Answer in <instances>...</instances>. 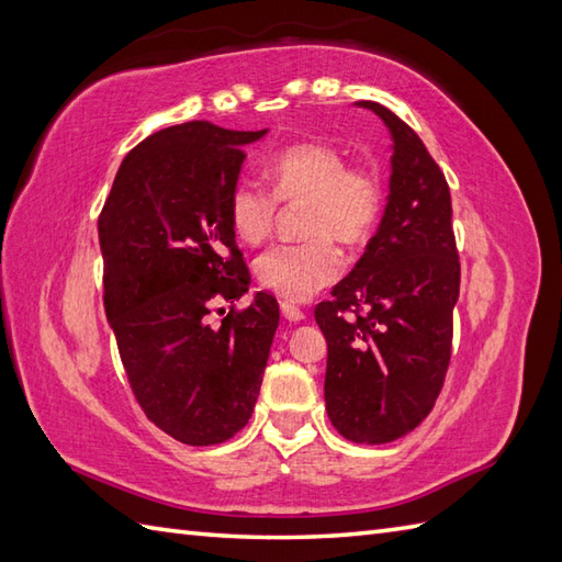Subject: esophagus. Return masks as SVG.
<instances>
[{
  "label": "esophagus",
  "mask_w": 562,
  "mask_h": 562,
  "mask_svg": "<svg viewBox=\"0 0 562 562\" xmlns=\"http://www.w3.org/2000/svg\"><path fill=\"white\" fill-rule=\"evenodd\" d=\"M280 311H282L284 321H290V323L304 321V311L299 308V306H294V304H290V302H282V304H280Z\"/></svg>",
  "instance_id": "1"
}]
</instances>
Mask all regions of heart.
Instances as JSON below:
<instances>
[{"instance_id": "b5f03b06", "label": "heart", "mask_w": 562, "mask_h": 562, "mask_svg": "<svg viewBox=\"0 0 562 562\" xmlns=\"http://www.w3.org/2000/svg\"><path fill=\"white\" fill-rule=\"evenodd\" d=\"M270 189L239 181L229 193L227 217L246 244L263 241L276 222L278 201L304 207V232L311 239L278 244L254 260L260 286L290 302H306L342 272L345 246L367 244L381 222L385 187L371 167L349 165L347 155L328 143H296L266 167Z\"/></svg>"}]
</instances>
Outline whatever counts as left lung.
I'll return each instance as SVG.
<instances>
[{
  "mask_svg": "<svg viewBox=\"0 0 562 562\" xmlns=\"http://www.w3.org/2000/svg\"><path fill=\"white\" fill-rule=\"evenodd\" d=\"M381 116L393 138L390 193L378 232L349 276L316 306L328 340L325 409L351 442L397 440L434 409L450 363L460 256L448 181L424 140L395 112Z\"/></svg>",
  "mask_w": 562,
  "mask_h": 562,
  "instance_id": "left-lung-1",
  "label": "left lung"
}]
</instances>
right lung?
I'll list each match as a JSON object with an SVG mask.
<instances>
[{
  "label": "right lung",
  "instance_id": "add662e5",
  "mask_svg": "<svg viewBox=\"0 0 562 562\" xmlns=\"http://www.w3.org/2000/svg\"><path fill=\"white\" fill-rule=\"evenodd\" d=\"M266 134L162 128L126 155L98 220L104 313L128 383L148 419L187 446L225 442L249 424L280 323L266 292L211 323L217 302L249 292L227 203L244 146Z\"/></svg>",
  "mask_w": 562,
  "mask_h": 562
}]
</instances>
